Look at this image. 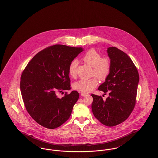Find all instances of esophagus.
<instances>
[{"label": "esophagus", "instance_id": "esophagus-1", "mask_svg": "<svg viewBox=\"0 0 158 158\" xmlns=\"http://www.w3.org/2000/svg\"><path fill=\"white\" fill-rule=\"evenodd\" d=\"M81 96H82V97H85V96H87L88 95H89L88 93H86V92H81Z\"/></svg>", "mask_w": 158, "mask_h": 158}]
</instances>
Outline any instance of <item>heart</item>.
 I'll use <instances>...</instances> for the list:
<instances>
[{
    "instance_id": "1",
    "label": "heart",
    "mask_w": 158,
    "mask_h": 158,
    "mask_svg": "<svg viewBox=\"0 0 158 158\" xmlns=\"http://www.w3.org/2000/svg\"><path fill=\"white\" fill-rule=\"evenodd\" d=\"M82 60L92 67V75L90 79H82L74 83L73 88L76 90L83 92H89L93 90L98 85L97 76L101 79L105 80L111 73L112 64L109 58H102V56L94 50H89L83 55ZM78 61L76 59L71 61L69 65L68 72L71 77L76 76V70Z\"/></svg>"
}]
</instances>
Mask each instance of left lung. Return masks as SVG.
<instances>
[{"mask_svg":"<svg viewBox=\"0 0 158 158\" xmlns=\"http://www.w3.org/2000/svg\"><path fill=\"white\" fill-rule=\"evenodd\" d=\"M112 64L110 75L98 88L108 92L103 100L92 94V110L95 117L102 124L113 127L126 120L135 106L139 75L133 61L126 53L117 47L107 50Z\"/></svg>","mask_w":158,"mask_h":158,"instance_id":"1","label":"left lung"}]
</instances>
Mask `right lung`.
Instances as JSON below:
<instances>
[{"label": "right lung", "instance_id": "add662e5", "mask_svg": "<svg viewBox=\"0 0 158 158\" xmlns=\"http://www.w3.org/2000/svg\"><path fill=\"white\" fill-rule=\"evenodd\" d=\"M81 47L61 44L49 46L33 57L23 70L20 89L23 104L31 117L44 127H59L70 117L79 94L70 89L68 68L82 52Z\"/></svg>", "mask_w": 158, "mask_h": 158}]
</instances>
